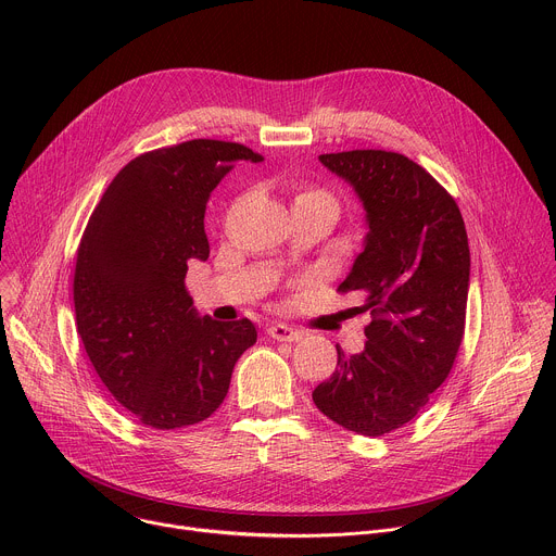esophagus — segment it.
Segmentation results:
<instances>
[{
  "mask_svg": "<svg viewBox=\"0 0 556 556\" xmlns=\"http://www.w3.org/2000/svg\"><path fill=\"white\" fill-rule=\"evenodd\" d=\"M266 332L270 339L283 341V343H296L303 339V334L299 330H292L290 326H283V324H273L266 328Z\"/></svg>",
  "mask_w": 556,
  "mask_h": 556,
  "instance_id": "34e87169",
  "label": "esophagus"
}]
</instances>
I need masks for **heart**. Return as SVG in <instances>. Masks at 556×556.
Returning <instances> with one entry per match:
<instances>
[{"label": "heart", "instance_id": "heart-1", "mask_svg": "<svg viewBox=\"0 0 556 556\" xmlns=\"http://www.w3.org/2000/svg\"><path fill=\"white\" fill-rule=\"evenodd\" d=\"M314 202H324V204H330V206L337 208L334 198H332L328 191H321V189H307V191H301V193L294 198V206H296V204H314Z\"/></svg>", "mask_w": 556, "mask_h": 556}]
</instances>
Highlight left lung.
<instances>
[{"label":"left lung","instance_id":"obj_1","mask_svg":"<svg viewBox=\"0 0 556 556\" xmlns=\"http://www.w3.org/2000/svg\"><path fill=\"white\" fill-rule=\"evenodd\" d=\"M365 208L363 253L341 292L369 312L365 350L337 345L334 374L312 401L348 431L378 438L429 403L457 356L468 299L470 253L455 200L414 161L382 149L319 155Z\"/></svg>","mask_w":556,"mask_h":556}]
</instances>
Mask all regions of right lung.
I'll return each instance as SVG.
<instances>
[{
	"mask_svg": "<svg viewBox=\"0 0 556 556\" xmlns=\"http://www.w3.org/2000/svg\"><path fill=\"white\" fill-rule=\"evenodd\" d=\"M253 149L198 138L142 153L94 208L74 270L76 330L114 399L151 429L206 420L232 367L257 341L249 319L200 316L185 288L189 262L208 260L211 191Z\"/></svg>",
	"mask_w": 556,
	"mask_h": 556,
	"instance_id": "add662e5",
	"label": "right lung"
}]
</instances>
